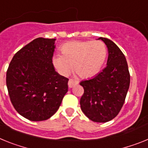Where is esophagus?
<instances>
[{"label":"esophagus","mask_w":148,"mask_h":148,"mask_svg":"<svg viewBox=\"0 0 148 148\" xmlns=\"http://www.w3.org/2000/svg\"><path fill=\"white\" fill-rule=\"evenodd\" d=\"M78 82L76 81V80H74V79H69V88H72V87H74V86H76V85L78 84Z\"/></svg>","instance_id":"1"}]
</instances>
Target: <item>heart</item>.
Segmentation results:
<instances>
[{
	"mask_svg": "<svg viewBox=\"0 0 148 148\" xmlns=\"http://www.w3.org/2000/svg\"><path fill=\"white\" fill-rule=\"evenodd\" d=\"M62 55H56L53 63L59 72L68 76L72 70L81 78L87 79L99 73L107 55L105 44L100 40L73 41L62 45Z\"/></svg>",
	"mask_w": 148,
	"mask_h": 148,
	"instance_id": "b5f03b06",
	"label": "heart"
}]
</instances>
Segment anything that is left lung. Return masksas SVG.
Here are the masks:
<instances>
[{"label":"left lung","instance_id":"8db88e82","mask_svg":"<svg viewBox=\"0 0 148 148\" xmlns=\"http://www.w3.org/2000/svg\"><path fill=\"white\" fill-rule=\"evenodd\" d=\"M108 48L106 67L88 80L80 82L84 93L80 107L90 120L105 123L117 116L124 105L130 83L127 60L118 46L109 38L100 37Z\"/></svg>","mask_w":148,"mask_h":148}]
</instances>
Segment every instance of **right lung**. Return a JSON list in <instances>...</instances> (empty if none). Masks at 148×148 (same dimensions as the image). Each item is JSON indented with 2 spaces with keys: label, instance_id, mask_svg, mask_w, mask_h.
<instances>
[{
  "label": "right lung",
  "instance_id": "1",
  "mask_svg": "<svg viewBox=\"0 0 148 148\" xmlns=\"http://www.w3.org/2000/svg\"><path fill=\"white\" fill-rule=\"evenodd\" d=\"M56 38H37L18 51L6 71V86L15 110L25 119L41 121L60 108L69 79L52 62Z\"/></svg>",
  "mask_w": 148,
  "mask_h": 148
}]
</instances>
